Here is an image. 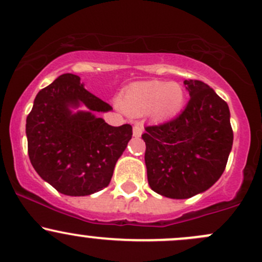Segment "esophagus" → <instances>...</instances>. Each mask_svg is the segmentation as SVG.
<instances>
[{
    "label": "esophagus",
    "mask_w": 262,
    "mask_h": 262,
    "mask_svg": "<svg viewBox=\"0 0 262 262\" xmlns=\"http://www.w3.org/2000/svg\"><path fill=\"white\" fill-rule=\"evenodd\" d=\"M143 132V126L142 122H136L134 126V136L135 137H140Z\"/></svg>",
    "instance_id": "obj_1"
}]
</instances>
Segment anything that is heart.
I'll return each instance as SVG.
<instances>
[{
	"mask_svg": "<svg viewBox=\"0 0 262 262\" xmlns=\"http://www.w3.org/2000/svg\"><path fill=\"white\" fill-rule=\"evenodd\" d=\"M184 101L181 86L175 82L147 81L136 83L125 92L123 107L132 115L152 111L157 117H168L179 111Z\"/></svg>",
	"mask_w": 262,
	"mask_h": 262,
	"instance_id": "obj_1",
	"label": "heart"
}]
</instances>
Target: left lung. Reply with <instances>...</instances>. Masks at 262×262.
I'll list each match as a JSON object with an SVG mask.
<instances>
[{
  "label": "left lung",
  "mask_w": 262,
  "mask_h": 262,
  "mask_svg": "<svg viewBox=\"0 0 262 262\" xmlns=\"http://www.w3.org/2000/svg\"><path fill=\"white\" fill-rule=\"evenodd\" d=\"M186 107L175 119L146 126L148 185L170 199H188L220 179L232 147L227 103L202 81L185 80Z\"/></svg>",
  "instance_id": "obj_1"
}]
</instances>
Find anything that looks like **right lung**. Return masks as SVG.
<instances>
[{"mask_svg": "<svg viewBox=\"0 0 262 262\" xmlns=\"http://www.w3.org/2000/svg\"><path fill=\"white\" fill-rule=\"evenodd\" d=\"M85 104L87 112L72 113ZM112 107L63 74L37 94L26 120L30 161L58 192L87 196L107 187L132 137L128 123L115 127L96 115Z\"/></svg>", "mask_w": 262, "mask_h": 262, "instance_id": "right-lung-1", "label": "right lung"}]
</instances>
